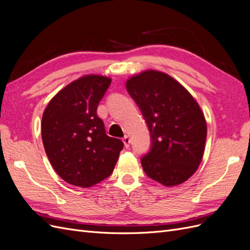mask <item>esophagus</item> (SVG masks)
<instances>
[{
	"label": "esophagus",
	"instance_id": "1",
	"mask_svg": "<svg viewBox=\"0 0 250 250\" xmlns=\"http://www.w3.org/2000/svg\"><path fill=\"white\" fill-rule=\"evenodd\" d=\"M123 143H124V145H125L126 148L129 147V145H130V139H129V137H128V135H125V137L123 138Z\"/></svg>",
	"mask_w": 250,
	"mask_h": 250
}]
</instances>
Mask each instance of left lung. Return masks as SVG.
<instances>
[{"instance_id":"left-lung-1","label":"left lung","mask_w":250,"mask_h":250,"mask_svg":"<svg viewBox=\"0 0 250 250\" xmlns=\"http://www.w3.org/2000/svg\"><path fill=\"white\" fill-rule=\"evenodd\" d=\"M152 139L143 156L147 175L165 187L184 184L197 171L207 140V121L188 90L170 75L146 70L126 81Z\"/></svg>"}]
</instances>
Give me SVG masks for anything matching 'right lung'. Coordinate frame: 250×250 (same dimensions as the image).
I'll return each instance as SVG.
<instances>
[{"label": "right lung", "mask_w": 250, "mask_h": 250, "mask_svg": "<svg viewBox=\"0 0 250 250\" xmlns=\"http://www.w3.org/2000/svg\"><path fill=\"white\" fill-rule=\"evenodd\" d=\"M110 77L89 74L52 98L42 118V139L53 169L67 184L89 188L112 173L123 142L105 132L97 107Z\"/></svg>", "instance_id": "right-lung-1"}]
</instances>
